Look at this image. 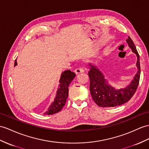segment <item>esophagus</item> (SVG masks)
Returning a JSON list of instances; mask_svg holds the SVG:
<instances>
[{"label": "esophagus", "instance_id": "obj_1", "mask_svg": "<svg viewBox=\"0 0 149 149\" xmlns=\"http://www.w3.org/2000/svg\"><path fill=\"white\" fill-rule=\"evenodd\" d=\"M84 72V69H83L82 67H79L78 68H77L74 70V72L76 74H79V73H81V72Z\"/></svg>", "mask_w": 149, "mask_h": 149}]
</instances>
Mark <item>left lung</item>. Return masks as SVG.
Returning <instances> with one entry per match:
<instances>
[{"label":"left lung","mask_w":149,"mask_h":149,"mask_svg":"<svg viewBox=\"0 0 149 149\" xmlns=\"http://www.w3.org/2000/svg\"><path fill=\"white\" fill-rule=\"evenodd\" d=\"M128 45L137 56V73L132 83L126 88L116 90L107 84L103 74L94 66L90 64L88 71L90 79V91L92 99L97 106L102 107H116L125 104L132 99L139 84L140 77V66L139 54L136 47L130 37L126 39Z\"/></svg>","instance_id":"left-lung-1"}]
</instances>
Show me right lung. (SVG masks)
Masks as SVG:
<instances>
[{
	"label": "right lung",
	"instance_id": "1",
	"mask_svg": "<svg viewBox=\"0 0 149 149\" xmlns=\"http://www.w3.org/2000/svg\"><path fill=\"white\" fill-rule=\"evenodd\" d=\"M16 60L14 63V66H16ZM75 77V73L70 70H66L61 74L59 80V85L55 98L52 104L49 107L48 111H46L44 115H52L59 112L64 106L67 101L68 96V86L70 83Z\"/></svg>",
	"mask_w": 149,
	"mask_h": 149
}]
</instances>
